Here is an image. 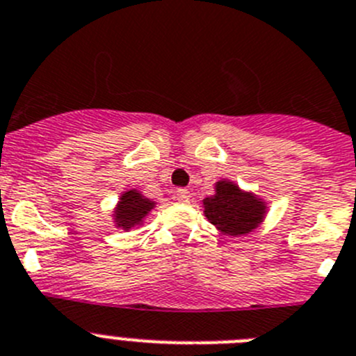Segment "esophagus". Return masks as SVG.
Listing matches in <instances>:
<instances>
[{
    "label": "esophagus",
    "instance_id": "esophagus-1",
    "mask_svg": "<svg viewBox=\"0 0 356 356\" xmlns=\"http://www.w3.org/2000/svg\"><path fill=\"white\" fill-rule=\"evenodd\" d=\"M190 198H191V195H190V191L186 190V188H181V190L175 191V200L181 202V204H188V202H190Z\"/></svg>",
    "mask_w": 356,
    "mask_h": 356
}]
</instances>
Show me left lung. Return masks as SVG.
<instances>
[{"label":"left lung","instance_id":"1","mask_svg":"<svg viewBox=\"0 0 356 356\" xmlns=\"http://www.w3.org/2000/svg\"><path fill=\"white\" fill-rule=\"evenodd\" d=\"M266 204L255 195L241 191L230 181H218L216 193L204 198V214L218 230L229 236H245L262 222Z\"/></svg>","mask_w":356,"mask_h":356}]
</instances>
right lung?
<instances>
[{
	"label": "right lung",
	"instance_id": "right-lung-1",
	"mask_svg": "<svg viewBox=\"0 0 356 356\" xmlns=\"http://www.w3.org/2000/svg\"><path fill=\"white\" fill-rule=\"evenodd\" d=\"M152 207H154V202L143 198L140 191H126V193L120 195V202L115 209V223H117V227H122L124 230H129L131 227L140 225Z\"/></svg>",
	"mask_w": 356,
	"mask_h": 356
}]
</instances>
